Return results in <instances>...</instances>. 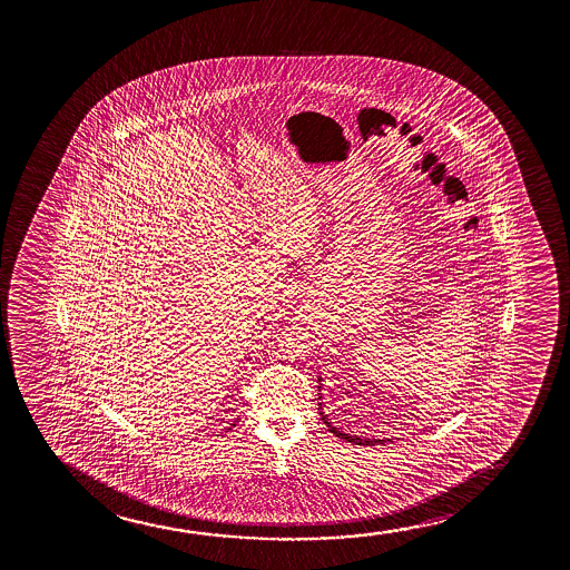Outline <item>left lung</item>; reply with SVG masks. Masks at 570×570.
Returning a JSON list of instances; mask_svg holds the SVG:
<instances>
[{
	"label": "left lung",
	"instance_id": "obj_1",
	"mask_svg": "<svg viewBox=\"0 0 570 570\" xmlns=\"http://www.w3.org/2000/svg\"><path fill=\"white\" fill-rule=\"evenodd\" d=\"M320 414H321V421L325 422L327 424L328 430L335 434V436L343 438V440H346V442H352V444H364V445H374V444H385V442H391L390 438H385V440H375V438H362L358 436H351V434H344V432H341V430L335 429L331 422H328L327 414L323 413V406H321L320 403Z\"/></svg>",
	"mask_w": 570,
	"mask_h": 570
}]
</instances>
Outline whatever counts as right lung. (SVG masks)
Returning a JSON list of instances; mask_svg holds the SVG:
<instances>
[{
    "instance_id": "right-lung-1",
    "label": "right lung",
    "mask_w": 570,
    "mask_h": 570,
    "mask_svg": "<svg viewBox=\"0 0 570 570\" xmlns=\"http://www.w3.org/2000/svg\"><path fill=\"white\" fill-rule=\"evenodd\" d=\"M232 426H235V424H232Z\"/></svg>"
}]
</instances>
